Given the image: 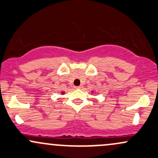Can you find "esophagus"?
Here are the masks:
<instances>
[{
  "label": "esophagus",
  "mask_w": 158,
  "mask_h": 158,
  "mask_svg": "<svg viewBox=\"0 0 158 158\" xmlns=\"http://www.w3.org/2000/svg\"><path fill=\"white\" fill-rule=\"evenodd\" d=\"M81 87H82V86L80 85V86H78V87H74V88H75V89H81Z\"/></svg>",
  "instance_id": "1"
}]
</instances>
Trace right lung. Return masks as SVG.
I'll use <instances>...</instances> for the list:
<instances>
[{
    "instance_id": "obj_1",
    "label": "right lung",
    "mask_w": 158,
    "mask_h": 158,
    "mask_svg": "<svg viewBox=\"0 0 158 158\" xmlns=\"http://www.w3.org/2000/svg\"><path fill=\"white\" fill-rule=\"evenodd\" d=\"M64 94V92H62V94Z\"/></svg>"
}]
</instances>
